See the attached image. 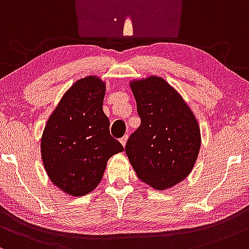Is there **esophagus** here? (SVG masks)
<instances>
[{"instance_id":"1","label":"esophagus","mask_w":249,"mask_h":249,"mask_svg":"<svg viewBox=\"0 0 249 249\" xmlns=\"http://www.w3.org/2000/svg\"><path fill=\"white\" fill-rule=\"evenodd\" d=\"M127 140H128V135H124V138H121L120 139V142H121V144L122 146H125V143H127Z\"/></svg>"}]
</instances>
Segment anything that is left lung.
<instances>
[{
	"label": "left lung",
	"mask_w": 249,
	"mask_h": 249,
	"mask_svg": "<svg viewBox=\"0 0 249 249\" xmlns=\"http://www.w3.org/2000/svg\"><path fill=\"white\" fill-rule=\"evenodd\" d=\"M129 85L141 124L128 139L125 154L140 180L164 191L192 172L201 146L199 124L182 96L162 77Z\"/></svg>",
	"instance_id": "left-lung-1"
}]
</instances>
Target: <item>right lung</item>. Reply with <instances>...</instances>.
Returning <instances> with one entry per match:
<instances>
[{
    "mask_svg": "<svg viewBox=\"0 0 249 249\" xmlns=\"http://www.w3.org/2000/svg\"><path fill=\"white\" fill-rule=\"evenodd\" d=\"M106 85L97 76L77 80L44 127L41 155L52 182L72 196L96 188L113 155L124 148L109 133L102 105Z\"/></svg>",
    "mask_w": 249,
    "mask_h": 249,
    "instance_id": "obj_1",
    "label": "right lung"
}]
</instances>
